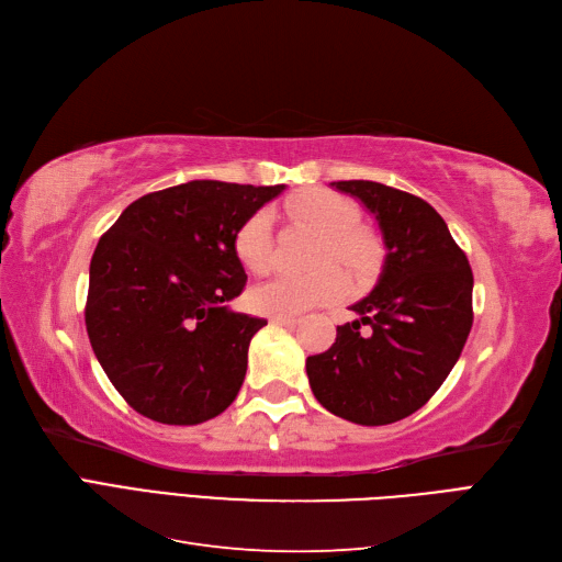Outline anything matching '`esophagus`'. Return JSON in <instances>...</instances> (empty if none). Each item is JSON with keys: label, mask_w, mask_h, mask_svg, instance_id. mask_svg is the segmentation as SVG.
Returning a JSON list of instances; mask_svg holds the SVG:
<instances>
[{"label": "esophagus", "mask_w": 562, "mask_h": 562, "mask_svg": "<svg viewBox=\"0 0 562 562\" xmlns=\"http://www.w3.org/2000/svg\"><path fill=\"white\" fill-rule=\"evenodd\" d=\"M271 323H277V326H295L297 318L295 316H271Z\"/></svg>", "instance_id": "esophagus-1"}]
</instances>
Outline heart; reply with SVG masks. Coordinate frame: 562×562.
Returning a JSON list of instances; mask_svg holds the SVG:
<instances>
[{"label":"heart","instance_id":"1","mask_svg":"<svg viewBox=\"0 0 562 562\" xmlns=\"http://www.w3.org/2000/svg\"><path fill=\"white\" fill-rule=\"evenodd\" d=\"M285 211L323 236L316 265L337 262L361 277L375 262V241L366 232L356 229L359 211L347 196L330 190H310L288 203ZM234 252L252 274H265L271 267V220L265 211L252 213L236 229ZM345 285L342 271L321 267L312 274H281L255 285L248 293V302L258 314L295 316L339 297L345 293Z\"/></svg>","mask_w":562,"mask_h":562}]
</instances>
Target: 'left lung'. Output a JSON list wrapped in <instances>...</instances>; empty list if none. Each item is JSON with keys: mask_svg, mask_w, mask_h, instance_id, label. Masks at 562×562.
I'll use <instances>...</instances> for the list:
<instances>
[{"mask_svg": "<svg viewBox=\"0 0 562 562\" xmlns=\"http://www.w3.org/2000/svg\"><path fill=\"white\" fill-rule=\"evenodd\" d=\"M375 215L384 241L378 285L351 304L335 345L307 359L316 401L363 427L398 422L446 382L471 333L473 274L427 201L372 180L330 182ZM370 325V334L360 326Z\"/></svg>", "mask_w": 562, "mask_h": 562, "instance_id": "8db88e82", "label": "left lung"}]
</instances>
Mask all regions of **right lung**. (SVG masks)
<instances>
[{
  "label": "right lung",
  "mask_w": 562,
  "mask_h": 562,
  "mask_svg": "<svg viewBox=\"0 0 562 562\" xmlns=\"http://www.w3.org/2000/svg\"><path fill=\"white\" fill-rule=\"evenodd\" d=\"M285 184L192 180L133 201L100 236L87 333L119 394L161 424H201L239 394L265 318L229 310L246 271L234 234Z\"/></svg>",
  "instance_id": "1"
}]
</instances>
